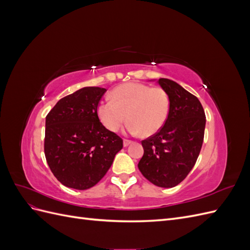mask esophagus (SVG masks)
Wrapping results in <instances>:
<instances>
[{"instance_id":"obj_1","label":"esophagus","mask_w":250,"mask_h":250,"mask_svg":"<svg viewBox=\"0 0 250 250\" xmlns=\"http://www.w3.org/2000/svg\"><path fill=\"white\" fill-rule=\"evenodd\" d=\"M132 143V141H130V140H127V139H125L124 140V146L126 147V146H128L129 145V144H131Z\"/></svg>"}]
</instances>
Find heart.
I'll return each instance as SVG.
<instances>
[{
    "instance_id": "heart-1",
    "label": "heart",
    "mask_w": 250,
    "mask_h": 250,
    "mask_svg": "<svg viewBox=\"0 0 250 250\" xmlns=\"http://www.w3.org/2000/svg\"><path fill=\"white\" fill-rule=\"evenodd\" d=\"M170 107V96L163 87L129 82L113 88L110 101H102L98 105L97 115L112 132L122 127L127 115L128 131L150 137L165 125Z\"/></svg>"
}]
</instances>
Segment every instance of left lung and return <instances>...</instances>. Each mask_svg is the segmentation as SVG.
<instances>
[{"instance_id": "obj_1", "label": "left lung", "mask_w": 250, "mask_h": 250, "mask_svg": "<svg viewBox=\"0 0 250 250\" xmlns=\"http://www.w3.org/2000/svg\"><path fill=\"white\" fill-rule=\"evenodd\" d=\"M170 96L169 117L160 131L142 141L138 167L144 177L161 188H173L191 172L202 147L206 113L200 101L170 79L160 78Z\"/></svg>"}]
</instances>
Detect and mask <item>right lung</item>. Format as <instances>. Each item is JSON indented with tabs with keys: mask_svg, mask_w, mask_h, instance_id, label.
Wrapping results in <instances>:
<instances>
[{
	"mask_svg": "<svg viewBox=\"0 0 250 250\" xmlns=\"http://www.w3.org/2000/svg\"><path fill=\"white\" fill-rule=\"evenodd\" d=\"M106 88L87 86L62 98L46 117L44 155L63 186L87 190L103 178L123 140L97 115Z\"/></svg>",
	"mask_w": 250,
	"mask_h": 250,
	"instance_id": "right-lung-1",
	"label": "right lung"
}]
</instances>
